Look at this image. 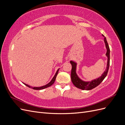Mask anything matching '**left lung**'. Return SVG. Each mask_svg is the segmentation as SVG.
<instances>
[{"instance_id": "8db88e82", "label": "left lung", "mask_w": 125, "mask_h": 125, "mask_svg": "<svg viewBox=\"0 0 125 125\" xmlns=\"http://www.w3.org/2000/svg\"><path fill=\"white\" fill-rule=\"evenodd\" d=\"M104 37V42L105 44L106 48L107 49V52L106 55L107 57V67L106 69L105 70L103 73L102 74L101 76L99 78H97L96 79H94L91 81H84L82 80L81 79L79 78L78 75L76 73V67H77V63L74 62L73 61H70V62L72 66V69L71 72V79L72 82L73 83V85L77 87V88L81 89V90H90L95 88L97 86L99 85L103 81L105 78L106 77V75L108 73V71L109 69V61H110V50H109V47L108 46V44L107 42L106 41V39L104 36V35L102 34Z\"/></svg>"}]
</instances>
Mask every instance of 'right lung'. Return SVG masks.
Returning a JSON list of instances; mask_svg holds the SVG:
<instances>
[{
  "mask_svg": "<svg viewBox=\"0 0 125 125\" xmlns=\"http://www.w3.org/2000/svg\"><path fill=\"white\" fill-rule=\"evenodd\" d=\"M59 69H58L57 70V72L56 73H55V75L54 76V77L52 78V80H51L50 82H49L48 84H46V85H44V86H40V87H33V86H30V85H29L26 84L24 83H23V84H25L26 86H28L29 88H32V89H34V90H42V89H45V88H48V87L50 86H51L52 85V84H54V82H55V80H56L57 75V74H58V73Z\"/></svg>",
  "mask_w": 125,
  "mask_h": 125,
  "instance_id": "add662e5",
  "label": "right lung"
}]
</instances>
